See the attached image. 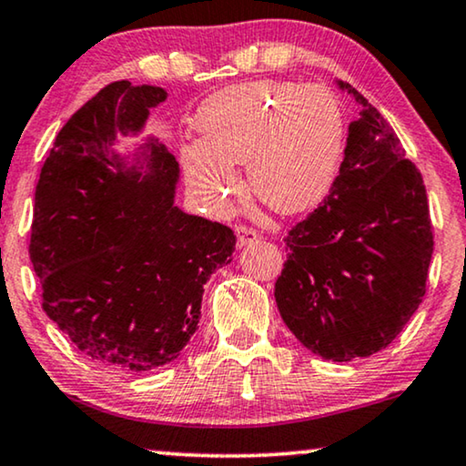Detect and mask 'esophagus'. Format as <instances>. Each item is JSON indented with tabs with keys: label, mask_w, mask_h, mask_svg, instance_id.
Wrapping results in <instances>:
<instances>
[{
	"label": "esophagus",
	"mask_w": 466,
	"mask_h": 466,
	"mask_svg": "<svg viewBox=\"0 0 466 466\" xmlns=\"http://www.w3.org/2000/svg\"><path fill=\"white\" fill-rule=\"evenodd\" d=\"M235 231H238V246H239V248L252 244V241L258 239V233L254 231V228L246 227V225H239L238 228H235Z\"/></svg>",
	"instance_id": "esophagus-1"
}]
</instances>
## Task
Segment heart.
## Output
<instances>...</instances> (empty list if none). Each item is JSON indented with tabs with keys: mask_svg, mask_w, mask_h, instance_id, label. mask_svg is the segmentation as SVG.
Wrapping results in <instances>:
<instances>
[{
	"mask_svg": "<svg viewBox=\"0 0 466 466\" xmlns=\"http://www.w3.org/2000/svg\"><path fill=\"white\" fill-rule=\"evenodd\" d=\"M201 142L184 148L190 187L209 203L235 188L244 165L254 195L284 214L316 206L333 184L346 144L339 99L322 85L257 80L233 85L197 112Z\"/></svg>",
	"mask_w": 466,
	"mask_h": 466,
	"instance_id": "heart-1",
	"label": "heart"
}]
</instances>
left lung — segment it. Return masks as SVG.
Wrapping results in <instances>:
<instances>
[{
    "label": "left lung",
    "mask_w": 466,
    "mask_h": 466,
    "mask_svg": "<svg viewBox=\"0 0 466 466\" xmlns=\"http://www.w3.org/2000/svg\"><path fill=\"white\" fill-rule=\"evenodd\" d=\"M360 106L339 176L286 235L276 303L311 352L348 362L390 346L422 303L432 257L426 188L397 133L348 82Z\"/></svg>",
    "instance_id": "obj_1"
}]
</instances>
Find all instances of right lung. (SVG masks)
<instances>
[{"mask_svg":"<svg viewBox=\"0 0 466 466\" xmlns=\"http://www.w3.org/2000/svg\"><path fill=\"white\" fill-rule=\"evenodd\" d=\"M161 86L112 82L63 125L35 187L29 258L42 309L114 371L169 365L201 316L203 284L233 260L235 235L174 206L180 167L148 142L146 174L112 146L142 129Z\"/></svg>","mask_w":466,"mask_h":466,"instance_id":"obj_1","label":"right lung"}]
</instances>
